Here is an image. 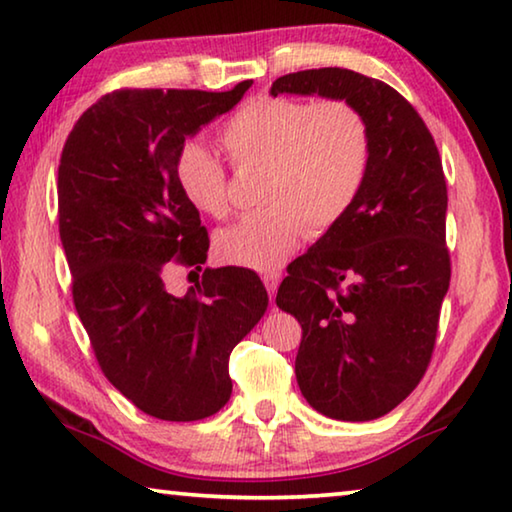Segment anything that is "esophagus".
Masks as SVG:
<instances>
[{
	"instance_id": "obj_1",
	"label": "esophagus",
	"mask_w": 512,
	"mask_h": 512,
	"mask_svg": "<svg viewBox=\"0 0 512 512\" xmlns=\"http://www.w3.org/2000/svg\"><path fill=\"white\" fill-rule=\"evenodd\" d=\"M279 281H281V274L279 272H265L263 274V283H265L267 292H270V299H274L276 288H279Z\"/></svg>"
}]
</instances>
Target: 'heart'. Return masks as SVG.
I'll return each mask as SVG.
<instances>
[{
	"label": "heart",
	"mask_w": 512,
	"mask_h": 512,
	"mask_svg": "<svg viewBox=\"0 0 512 512\" xmlns=\"http://www.w3.org/2000/svg\"><path fill=\"white\" fill-rule=\"evenodd\" d=\"M222 145L236 167H263L258 211L217 231L215 254L267 272L290 258L306 231L324 233L345 217L365 186L372 133L347 99H251L224 122ZM181 195L197 213H229L226 170L204 142H183L174 161Z\"/></svg>",
	"instance_id": "heart-1"
}]
</instances>
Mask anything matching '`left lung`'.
I'll return each instance as SVG.
<instances>
[{
  "instance_id": "obj_1",
  "label": "left lung",
  "mask_w": 512,
  "mask_h": 512,
  "mask_svg": "<svg viewBox=\"0 0 512 512\" xmlns=\"http://www.w3.org/2000/svg\"><path fill=\"white\" fill-rule=\"evenodd\" d=\"M347 99L372 163L351 211L288 265L276 306L301 324L295 374L317 413L370 422L429 367L451 279L447 181L431 131L395 88L342 67L279 77L270 95Z\"/></svg>"
}]
</instances>
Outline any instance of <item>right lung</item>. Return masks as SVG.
<instances>
[{
    "label": "right lung",
    "instance_id": "add662e5",
    "mask_svg": "<svg viewBox=\"0 0 512 512\" xmlns=\"http://www.w3.org/2000/svg\"><path fill=\"white\" fill-rule=\"evenodd\" d=\"M249 86L115 90L79 117L61 154L74 306L106 379L156 420H204L229 401L231 351L270 301L245 267H206L183 297L165 286L174 265L201 272L208 254L206 226L174 179L179 147Z\"/></svg>",
    "mask_w": 512,
    "mask_h": 512
}]
</instances>
